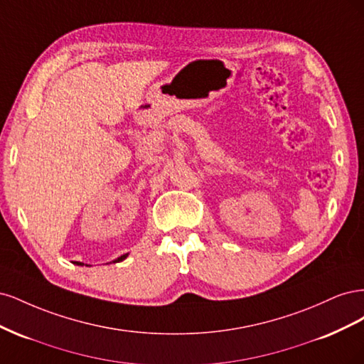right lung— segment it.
Masks as SVG:
<instances>
[{
  "mask_svg": "<svg viewBox=\"0 0 364 364\" xmlns=\"http://www.w3.org/2000/svg\"><path fill=\"white\" fill-rule=\"evenodd\" d=\"M126 257H127V253H126V255H121V257H119L118 259H115V262H117V261H123V259H124ZM75 264H79V266H83V264H82V262H75Z\"/></svg>",
  "mask_w": 364,
  "mask_h": 364,
  "instance_id": "add662e5",
  "label": "right lung"
}]
</instances>
